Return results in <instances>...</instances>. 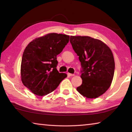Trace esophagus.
<instances>
[{
	"label": "esophagus",
	"instance_id": "esophagus-1",
	"mask_svg": "<svg viewBox=\"0 0 132 132\" xmlns=\"http://www.w3.org/2000/svg\"><path fill=\"white\" fill-rule=\"evenodd\" d=\"M68 76H69V77H73V76H74V75H75V74L69 73V72L68 73Z\"/></svg>",
	"mask_w": 132,
	"mask_h": 132
}]
</instances>
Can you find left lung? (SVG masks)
Listing matches in <instances>:
<instances>
[{"instance_id": "obj_1", "label": "left lung", "mask_w": 132, "mask_h": 132, "mask_svg": "<svg viewBox=\"0 0 132 132\" xmlns=\"http://www.w3.org/2000/svg\"><path fill=\"white\" fill-rule=\"evenodd\" d=\"M70 41L83 68L82 84L77 90L88 99L99 97L113 80L115 65L112 52L103 41L89 36H71Z\"/></svg>"}]
</instances>
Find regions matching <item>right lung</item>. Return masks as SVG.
<instances>
[{
  "mask_svg": "<svg viewBox=\"0 0 132 132\" xmlns=\"http://www.w3.org/2000/svg\"><path fill=\"white\" fill-rule=\"evenodd\" d=\"M70 36L50 33L34 39L27 46L21 63V80L33 94L43 96L53 92L65 73L57 69V55L69 43Z\"/></svg>",
  "mask_w": 132,
  "mask_h": 132,
  "instance_id": "add662e5",
  "label": "right lung"
}]
</instances>
